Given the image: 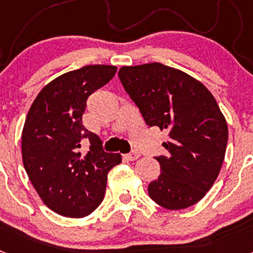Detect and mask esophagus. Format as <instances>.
<instances>
[{
  "label": "esophagus",
  "mask_w": 253,
  "mask_h": 253,
  "mask_svg": "<svg viewBox=\"0 0 253 253\" xmlns=\"http://www.w3.org/2000/svg\"><path fill=\"white\" fill-rule=\"evenodd\" d=\"M140 157V153L139 152H131V153L125 154V158L128 161H135Z\"/></svg>",
  "instance_id": "esophagus-1"
}]
</instances>
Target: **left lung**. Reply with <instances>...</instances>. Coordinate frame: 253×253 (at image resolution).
<instances>
[{"label":"left lung","mask_w":253,"mask_h":253,"mask_svg":"<svg viewBox=\"0 0 253 253\" xmlns=\"http://www.w3.org/2000/svg\"><path fill=\"white\" fill-rule=\"evenodd\" d=\"M119 78L147 124L169 133L167 154L156 157L161 175L148 185L151 199L169 210L200 202L218 177L228 142L214 96L190 75L157 62L122 67Z\"/></svg>","instance_id":"left-lung-1"}]
</instances>
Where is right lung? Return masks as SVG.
<instances>
[{
  "instance_id": "obj_1",
  "label": "right lung",
  "mask_w": 253,
  "mask_h": 253,
  "mask_svg": "<svg viewBox=\"0 0 253 253\" xmlns=\"http://www.w3.org/2000/svg\"><path fill=\"white\" fill-rule=\"evenodd\" d=\"M115 66L93 64L67 72L38 93L21 134L22 163L44 204L54 213L84 218L101 204L107 173L122 162L82 124L87 97L106 84ZM90 149L82 155L81 140Z\"/></svg>"
}]
</instances>
